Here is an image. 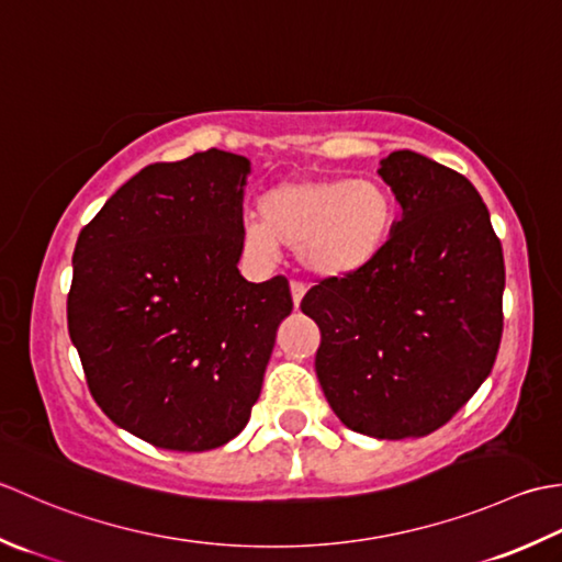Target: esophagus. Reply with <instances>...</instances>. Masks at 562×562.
Masks as SVG:
<instances>
[{
  "label": "esophagus",
  "mask_w": 562,
  "mask_h": 562,
  "mask_svg": "<svg viewBox=\"0 0 562 562\" xmlns=\"http://www.w3.org/2000/svg\"><path fill=\"white\" fill-rule=\"evenodd\" d=\"M305 291H307V289H305V283H301V281H291V297H293V305H295V307L301 305Z\"/></svg>",
  "instance_id": "34e87169"
}]
</instances>
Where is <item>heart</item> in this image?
<instances>
[{
    "mask_svg": "<svg viewBox=\"0 0 562 562\" xmlns=\"http://www.w3.org/2000/svg\"><path fill=\"white\" fill-rule=\"evenodd\" d=\"M259 215L243 225V249L261 265L297 247L303 267L337 279L363 269L381 251L393 223V201L373 179L301 177L269 189Z\"/></svg>",
    "mask_w": 562,
    "mask_h": 562,
    "instance_id": "heart-1",
    "label": "heart"
}]
</instances>
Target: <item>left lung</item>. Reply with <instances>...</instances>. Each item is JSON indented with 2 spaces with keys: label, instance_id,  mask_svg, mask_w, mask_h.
Here are the masks:
<instances>
[{
  "label": "left lung",
  "instance_id": "8db88e82",
  "mask_svg": "<svg viewBox=\"0 0 562 562\" xmlns=\"http://www.w3.org/2000/svg\"><path fill=\"white\" fill-rule=\"evenodd\" d=\"M378 175L403 217L369 265L317 281L301 311L319 327L315 371L335 415L366 437L419 439L495 366L505 257L463 175L412 150L387 155Z\"/></svg>",
  "mask_w": 562,
  "mask_h": 562
}]
</instances>
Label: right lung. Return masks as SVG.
I'll return each instance as SVG.
<instances>
[{"instance_id":"1","label":"right lung","mask_w":562,"mask_h":562,"mask_svg":"<svg viewBox=\"0 0 562 562\" xmlns=\"http://www.w3.org/2000/svg\"><path fill=\"white\" fill-rule=\"evenodd\" d=\"M247 175L215 147L150 165L77 237L67 329L89 393L157 449L209 451L245 429L293 311L285 277L237 271Z\"/></svg>"}]
</instances>
